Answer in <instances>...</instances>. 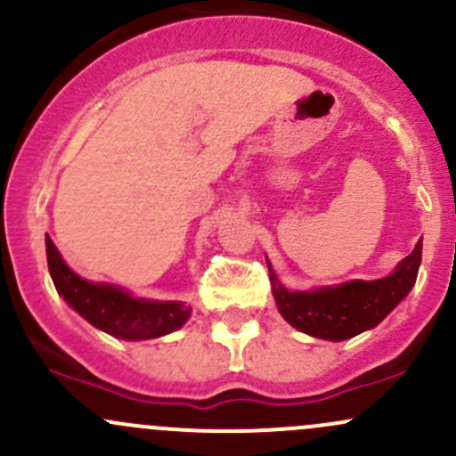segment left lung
Wrapping results in <instances>:
<instances>
[{
    "label": "left lung",
    "mask_w": 456,
    "mask_h": 456,
    "mask_svg": "<svg viewBox=\"0 0 456 456\" xmlns=\"http://www.w3.org/2000/svg\"><path fill=\"white\" fill-rule=\"evenodd\" d=\"M422 262V242L398 264L389 277L377 281H348L312 292H289L270 268L274 301L281 316L298 331L320 339H342L377 327L411 292Z\"/></svg>",
    "instance_id": "obj_1"
}]
</instances>
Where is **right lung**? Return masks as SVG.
Listing matches in <instances>:
<instances>
[{
	"mask_svg": "<svg viewBox=\"0 0 456 456\" xmlns=\"http://www.w3.org/2000/svg\"><path fill=\"white\" fill-rule=\"evenodd\" d=\"M47 266L53 285L79 316L93 327L121 339H153L175 331L190 318V307L177 301L134 298L117 285L93 283L75 274L52 238L45 236Z\"/></svg>",
	"mask_w": 456,
	"mask_h": 456,
	"instance_id": "add662e5",
	"label": "right lung"
}]
</instances>
